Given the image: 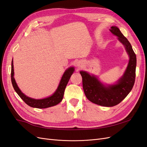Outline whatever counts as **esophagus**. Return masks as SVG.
<instances>
[{
  "label": "esophagus",
  "instance_id": "34e87169",
  "mask_svg": "<svg viewBox=\"0 0 147 147\" xmlns=\"http://www.w3.org/2000/svg\"><path fill=\"white\" fill-rule=\"evenodd\" d=\"M77 65H78V66H80V65H80V63H77Z\"/></svg>",
  "mask_w": 147,
  "mask_h": 147
}]
</instances>
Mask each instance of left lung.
Returning a JSON list of instances; mask_svg holds the SVG:
<instances>
[{
  "mask_svg": "<svg viewBox=\"0 0 147 147\" xmlns=\"http://www.w3.org/2000/svg\"><path fill=\"white\" fill-rule=\"evenodd\" d=\"M110 32L118 37V40L125 47L129 61L123 76L114 85L105 86L94 76L81 71L83 88L87 99L96 104L104 107H113L119 104L132 90L136 78V55L131 43L116 26L111 27Z\"/></svg>",
  "mask_w": 147,
  "mask_h": 147,
  "instance_id": "1",
  "label": "left lung"
}]
</instances>
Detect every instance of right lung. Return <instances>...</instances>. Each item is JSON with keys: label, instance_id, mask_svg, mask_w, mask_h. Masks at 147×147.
Instances as JSON below:
<instances>
[{"label": "right lung", "instance_id": "obj_1", "mask_svg": "<svg viewBox=\"0 0 147 147\" xmlns=\"http://www.w3.org/2000/svg\"><path fill=\"white\" fill-rule=\"evenodd\" d=\"M74 71V67H70L65 71L64 75H63V77H62L61 80L58 88H57L56 92L52 96L45 99H34L24 95L23 93L21 91L18 86L17 84L15 82V80L14 77H13V75H14V69H13V63L12 60L11 69V83L15 91L16 92L17 94H18V96L24 100V102L26 104L31 107L37 109H45L58 104L59 102H61V101L63 100L65 87L67 86V84L69 79L71 77V75H72Z\"/></svg>", "mask_w": 147, "mask_h": 147}]
</instances>
